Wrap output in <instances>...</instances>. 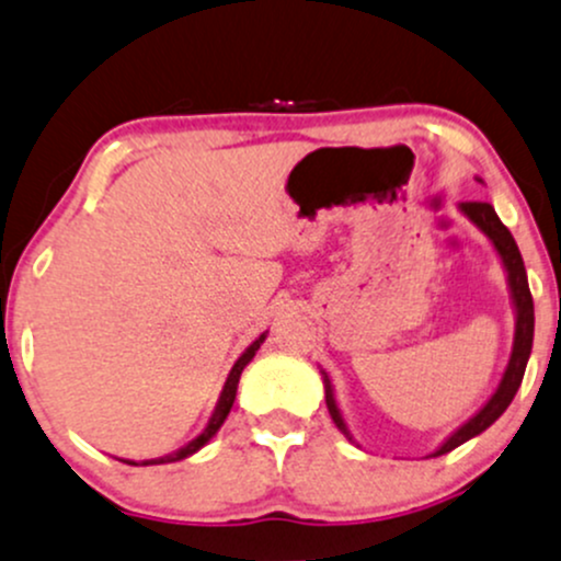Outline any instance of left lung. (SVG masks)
I'll use <instances>...</instances> for the list:
<instances>
[{"instance_id":"8db88e82","label":"left lung","mask_w":561,"mask_h":561,"mask_svg":"<svg viewBox=\"0 0 561 561\" xmlns=\"http://www.w3.org/2000/svg\"><path fill=\"white\" fill-rule=\"evenodd\" d=\"M477 181L482 183V178H477ZM458 210L463 213L466 218H469L471 224L490 239L492 248H495V252H497V257H501L503 271H506L511 306H514V346H511L508 365L501 375V383H497V389L492 391V397L482 404V408L473 412L463 426L455 428L453 434L447 436V439L428 455V458H439V455L450 453V450H455V447L463 445V442L473 439V436H479L484 428H490L492 423H495L497 417L506 412L511 399H514L516 391H519L522 378H525L527 359H530V351H533V332H535L533 295H530V285H527L525 261H522V252H519V248H516L514 237H511V231L501 224L495 207L488 205V202H463ZM319 373H322V380H324V402H328L332 421H335V426L341 428V434L356 445V439L351 436L346 421H343V412L335 402V389H332L330 375L324 370H319Z\"/></svg>"}]
</instances>
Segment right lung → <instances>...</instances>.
Segmentation results:
<instances>
[{
  "instance_id": "add662e5",
  "label": "right lung",
  "mask_w": 561,
  "mask_h": 561,
  "mask_svg": "<svg viewBox=\"0 0 561 561\" xmlns=\"http://www.w3.org/2000/svg\"><path fill=\"white\" fill-rule=\"evenodd\" d=\"M266 335H268V330H266V332H261V335H257L255 341H252L250 346L242 351V356H239V359L233 362V367H231L229 378H226V383H224V391H220V397H218V404H215V410H213L210 421H207L205 431H202V434L196 436V439H191L186 447H181V450H175V453L164 455V458L140 460V466L175 463V460H183V458H188V455L199 453L202 447H205L207 442H210L213 436L218 434L220 426H224V421H226V417H229V412H231V408H233V399H237V386H239V378H242V370H244V367L250 365V362H252V356H255V351L263 346V341H266ZM125 463H130V466H138V463H135V460H125Z\"/></svg>"
}]
</instances>
